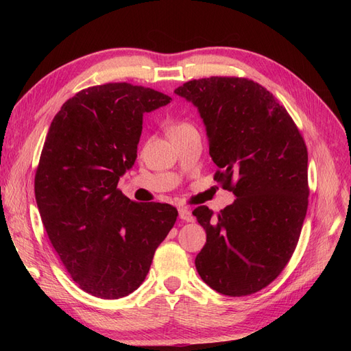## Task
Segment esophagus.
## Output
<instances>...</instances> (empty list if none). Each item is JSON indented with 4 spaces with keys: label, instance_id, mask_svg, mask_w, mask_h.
<instances>
[{
    "label": "esophagus",
    "instance_id": "obj_1",
    "mask_svg": "<svg viewBox=\"0 0 351 351\" xmlns=\"http://www.w3.org/2000/svg\"><path fill=\"white\" fill-rule=\"evenodd\" d=\"M178 217H180V219L187 221V222H193L195 221V217L192 214V210L187 209V208H180L178 209Z\"/></svg>",
    "mask_w": 351,
    "mask_h": 351
}]
</instances>
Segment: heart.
<instances>
[{
	"mask_svg": "<svg viewBox=\"0 0 351 351\" xmlns=\"http://www.w3.org/2000/svg\"><path fill=\"white\" fill-rule=\"evenodd\" d=\"M186 129H192V125L187 124V123H177V124H173L171 127H169V129H168V134L178 133V132L186 130Z\"/></svg>",
	"mask_w": 351,
	"mask_h": 351,
	"instance_id": "1",
	"label": "heart"
}]
</instances>
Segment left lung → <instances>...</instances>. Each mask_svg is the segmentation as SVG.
I'll return each instance as SVG.
<instances>
[{
  "mask_svg": "<svg viewBox=\"0 0 351 351\" xmlns=\"http://www.w3.org/2000/svg\"><path fill=\"white\" fill-rule=\"evenodd\" d=\"M174 93L197 108L221 169L215 180L236 196L217 217L208 206L193 210L206 231L196 269L221 294L256 293L281 274L300 237L309 196L303 137L282 105L253 80H190Z\"/></svg>",
  "mask_w": 351,
  "mask_h": 351,
  "instance_id": "8db88e82",
  "label": "left lung"
}]
</instances>
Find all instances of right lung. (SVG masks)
<instances>
[{"label":"right lung","instance_id":"1","mask_svg":"<svg viewBox=\"0 0 351 351\" xmlns=\"http://www.w3.org/2000/svg\"><path fill=\"white\" fill-rule=\"evenodd\" d=\"M171 102L130 83L88 88L52 120L35 176V197L49 241L82 290L120 299L149 272L177 219L167 204H136L119 189L134 165L143 115Z\"/></svg>","mask_w":351,"mask_h":351}]
</instances>
